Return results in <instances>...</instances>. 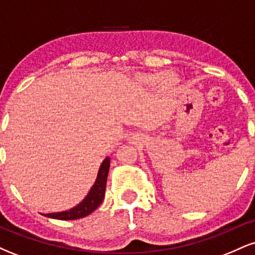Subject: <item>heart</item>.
Here are the masks:
<instances>
[{
    "instance_id": "b5f03b06",
    "label": "heart",
    "mask_w": 255,
    "mask_h": 255,
    "mask_svg": "<svg viewBox=\"0 0 255 255\" xmlns=\"http://www.w3.org/2000/svg\"><path fill=\"white\" fill-rule=\"evenodd\" d=\"M152 81H153V78H147V79H145V83H152Z\"/></svg>"
}]
</instances>
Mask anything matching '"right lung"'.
Returning a JSON list of instances; mask_svg holds the SVG:
<instances>
[{
	"instance_id": "right-lung-1",
	"label": "right lung",
	"mask_w": 255,
	"mask_h": 255,
	"mask_svg": "<svg viewBox=\"0 0 255 255\" xmlns=\"http://www.w3.org/2000/svg\"><path fill=\"white\" fill-rule=\"evenodd\" d=\"M110 168V157H107L102 163L101 168H99L97 178L96 182L87 193L86 197L81 203H79L77 206H74L71 210L62 212H52V213H45V217L54 218V219H61V221H73V219H79L89 216L96 209L102 204L105 195V187H107V178L108 174H109Z\"/></svg>"
}]
</instances>
